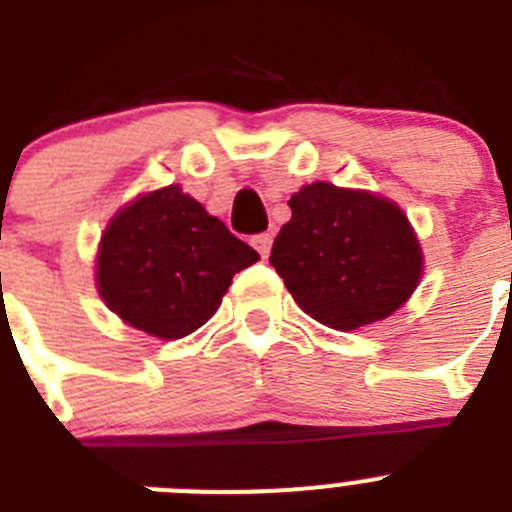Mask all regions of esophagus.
<instances>
[{
    "instance_id": "esophagus-1",
    "label": "esophagus",
    "mask_w": 512,
    "mask_h": 512,
    "mask_svg": "<svg viewBox=\"0 0 512 512\" xmlns=\"http://www.w3.org/2000/svg\"><path fill=\"white\" fill-rule=\"evenodd\" d=\"M271 243H274V235H271V233H259V235H253V238H251V246L256 248V251L264 256V259L269 256Z\"/></svg>"
}]
</instances>
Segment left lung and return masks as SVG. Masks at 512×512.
<instances>
[{
    "mask_svg": "<svg viewBox=\"0 0 512 512\" xmlns=\"http://www.w3.org/2000/svg\"><path fill=\"white\" fill-rule=\"evenodd\" d=\"M289 207L269 261L318 323L356 330L413 295L423 256L400 207L328 182L302 187Z\"/></svg>",
    "mask_w": 512,
    "mask_h": 512,
    "instance_id": "obj_1",
    "label": "left lung"
}]
</instances>
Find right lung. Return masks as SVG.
Returning <instances> with one entry per match:
<instances>
[{
  "instance_id": "obj_1",
  "label": "right lung",
  "mask_w": 512,
  "mask_h": 512,
  "mask_svg": "<svg viewBox=\"0 0 512 512\" xmlns=\"http://www.w3.org/2000/svg\"><path fill=\"white\" fill-rule=\"evenodd\" d=\"M256 261L248 243L171 184L112 217L99 246L97 284L125 323L174 341L205 325L235 274Z\"/></svg>"
}]
</instances>
